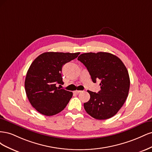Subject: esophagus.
<instances>
[{"instance_id":"1","label":"esophagus","mask_w":152,"mask_h":152,"mask_svg":"<svg viewBox=\"0 0 152 152\" xmlns=\"http://www.w3.org/2000/svg\"><path fill=\"white\" fill-rule=\"evenodd\" d=\"M81 91H79V90H76V91H74V93H75V94H79L80 93H81Z\"/></svg>"}]
</instances>
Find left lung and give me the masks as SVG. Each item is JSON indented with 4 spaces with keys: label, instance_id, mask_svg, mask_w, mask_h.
Masks as SVG:
<instances>
[{
    "label": "left lung",
    "instance_id": "obj_1",
    "mask_svg": "<svg viewBox=\"0 0 152 152\" xmlns=\"http://www.w3.org/2000/svg\"><path fill=\"white\" fill-rule=\"evenodd\" d=\"M78 60L85 65L94 83L101 80L98 93L90 91V99L84 103L86 112L98 120H105L117 114L125 103L130 87L126 66L120 58L104 52L80 54Z\"/></svg>",
    "mask_w": 152,
    "mask_h": 152
}]
</instances>
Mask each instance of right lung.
I'll return each instance as SVG.
<instances>
[{
  "label": "right lung",
  "mask_w": 152,
  "mask_h": 152,
  "mask_svg": "<svg viewBox=\"0 0 152 152\" xmlns=\"http://www.w3.org/2000/svg\"><path fill=\"white\" fill-rule=\"evenodd\" d=\"M79 54L47 52L32 62L26 73L25 87L27 98L37 111L45 116H52L66 107L73 93L60 89L57 84H64L63 66Z\"/></svg>",
  "instance_id": "1"
}]
</instances>
